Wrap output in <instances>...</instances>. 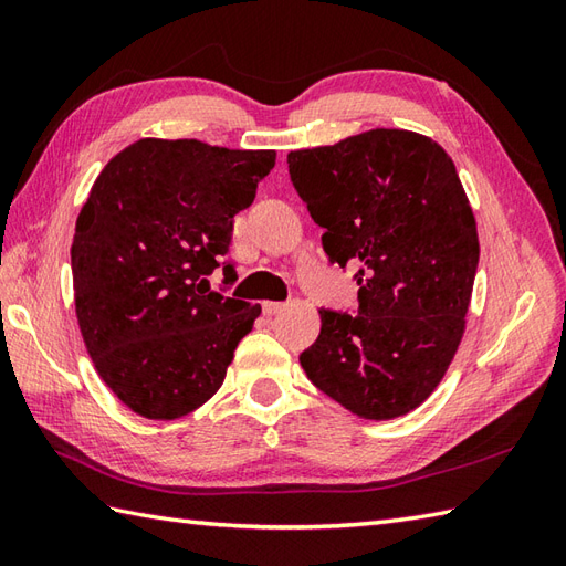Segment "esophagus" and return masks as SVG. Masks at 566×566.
<instances>
[{
	"instance_id": "34e87169",
	"label": "esophagus",
	"mask_w": 566,
	"mask_h": 566,
	"mask_svg": "<svg viewBox=\"0 0 566 566\" xmlns=\"http://www.w3.org/2000/svg\"><path fill=\"white\" fill-rule=\"evenodd\" d=\"M284 306H286V304H280V302H264V304H262V311H264V314H268V316H274V314H280V311H284Z\"/></svg>"
}]
</instances>
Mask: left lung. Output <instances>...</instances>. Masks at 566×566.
<instances>
[{
	"mask_svg": "<svg viewBox=\"0 0 566 566\" xmlns=\"http://www.w3.org/2000/svg\"><path fill=\"white\" fill-rule=\"evenodd\" d=\"M331 262L357 270V316L321 308L306 377L367 420L413 411L460 347L479 264L476 221L436 140L375 128L286 155Z\"/></svg>",
	"mask_w": 566,
	"mask_h": 566,
	"instance_id": "1",
	"label": "left lung"
}]
</instances>
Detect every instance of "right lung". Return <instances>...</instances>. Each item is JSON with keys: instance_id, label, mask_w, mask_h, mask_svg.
<instances>
[{"instance_id": "obj_1", "label": "right lung", "mask_w": 566, "mask_h": 566, "mask_svg": "<svg viewBox=\"0 0 566 566\" xmlns=\"http://www.w3.org/2000/svg\"><path fill=\"white\" fill-rule=\"evenodd\" d=\"M274 150L140 138L106 163L77 216L72 284L84 345L130 411L175 420L226 379L260 304L213 292L233 216L255 199Z\"/></svg>"}]
</instances>
